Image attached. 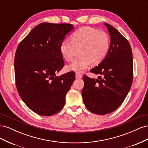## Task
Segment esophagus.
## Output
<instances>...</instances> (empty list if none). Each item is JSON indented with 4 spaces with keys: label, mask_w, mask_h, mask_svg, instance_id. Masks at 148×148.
Wrapping results in <instances>:
<instances>
[{
    "label": "esophagus",
    "mask_w": 148,
    "mask_h": 148,
    "mask_svg": "<svg viewBox=\"0 0 148 148\" xmlns=\"http://www.w3.org/2000/svg\"><path fill=\"white\" fill-rule=\"evenodd\" d=\"M75 74H76V77H77V78H82L83 77L82 74L80 72H79V71H76Z\"/></svg>",
    "instance_id": "obj_1"
}]
</instances>
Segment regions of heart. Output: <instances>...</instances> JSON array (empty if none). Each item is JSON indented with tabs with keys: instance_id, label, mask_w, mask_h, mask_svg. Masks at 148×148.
Here are the masks:
<instances>
[{
	"instance_id": "b5f03b06",
	"label": "heart",
	"mask_w": 148,
	"mask_h": 148,
	"mask_svg": "<svg viewBox=\"0 0 148 148\" xmlns=\"http://www.w3.org/2000/svg\"><path fill=\"white\" fill-rule=\"evenodd\" d=\"M110 38L105 31L89 26L79 28L71 34L70 41H62L60 53L68 62L73 60L68 66L69 70L82 71L92 63L97 65L105 60L110 51Z\"/></svg>"
}]
</instances>
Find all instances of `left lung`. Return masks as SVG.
Segmentation results:
<instances>
[{
	"mask_svg": "<svg viewBox=\"0 0 148 148\" xmlns=\"http://www.w3.org/2000/svg\"><path fill=\"white\" fill-rule=\"evenodd\" d=\"M104 25L110 35V51L105 60L90 70L101 75L98 79L83 76L82 93L87 109L98 115L112 112L122 104L133 78L130 44L112 26Z\"/></svg>",
	"mask_w": 148,
	"mask_h": 148,
	"instance_id": "1",
	"label": "left lung"
}]
</instances>
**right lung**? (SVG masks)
<instances>
[{"label": "right lung", "mask_w": 148, "mask_h": 148, "mask_svg": "<svg viewBox=\"0 0 148 148\" xmlns=\"http://www.w3.org/2000/svg\"><path fill=\"white\" fill-rule=\"evenodd\" d=\"M73 25L42 23L20 42L15 56V83L21 99L40 115H54L63 108L74 82V71L59 77L65 65L60 46Z\"/></svg>", "instance_id": "add662e5"}]
</instances>
